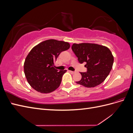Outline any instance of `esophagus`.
Segmentation results:
<instances>
[{
  "label": "esophagus",
  "instance_id": "34e87169",
  "mask_svg": "<svg viewBox=\"0 0 133 133\" xmlns=\"http://www.w3.org/2000/svg\"><path fill=\"white\" fill-rule=\"evenodd\" d=\"M69 73H70L71 74H74L75 73V71H71V70H69Z\"/></svg>",
  "mask_w": 133,
  "mask_h": 133
}]
</instances>
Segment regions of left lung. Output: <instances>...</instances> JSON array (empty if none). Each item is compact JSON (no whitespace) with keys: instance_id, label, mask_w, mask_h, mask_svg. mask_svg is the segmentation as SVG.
Wrapping results in <instances>:
<instances>
[{"instance_id":"8db88e82","label":"left lung","mask_w":133,"mask_h":133,"mask_svg":"<svg viewBox=\"0 0 133 133\" xmlns=\"http://www.w3.org/2000/svg\"><path fill=\"white\" fill-rule=\"evenodd\" d=\"M71 49L79 62H86L87 71L80 74L82 79L76 83L87 88H93L102 83L112 69L114 57L108 48L92 43L73 44Z\"/></svg>"}]
</instances>
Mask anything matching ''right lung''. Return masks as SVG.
Listing matches in <instances>:
<instances>
[{"instance_id":"obj_1","label":"right lung","mask_w":133,"mask_h":133,"mask_svg":"<svg viewBox=\"0 0 133 133\" xmlns=\"http://www.w3.org/2000/svg\"><path fill=\"white\" fill-rule=\"evenodd\" d=\"M69 43L55 39L46 40L35 46L28 54L24 64L27 81L36 91L49 93L60 86L66 70L54 68L61 52L69 49Z\"/></svg>"}]
</instances>
